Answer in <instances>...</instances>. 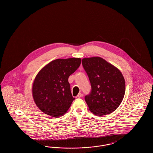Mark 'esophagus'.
I'll return each instance as SVG.
<instances>
[{"label":"esophagus","mask_w":153,"mask_h":153,"mask_svg":"<svg viewBox=\"0 0 153 153\" xmlns=\"http://www.w3.org/2000/svg\"><path fill=\"white\" fill-rule=\"evenodd\" d=\"M82 94H81V93H79V94L77 95V97H79V98H80V97H82Z\"/></svg>","instance_id":"esophagus-1"}]
</instances>
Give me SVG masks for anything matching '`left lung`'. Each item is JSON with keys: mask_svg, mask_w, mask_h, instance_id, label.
Returning a JSON list of instances; mask_svg holds the SVG:
<instances>
[{"mask_svg": "<svg viewBox=\"0 0 153 153\" xmlns=\"http://www.w3.org/2000/svg\"><path fill=\"white\" fill-rule=\"evenodd\" d=\"M82 64L87 73L91 91L85 96L89 109L103 116L117 109L123 99L125 80L115 66L99 57L83 58Z\"/></svg>", "mask_w": 153, "mask_h": 153, "instance_id": "obj_1", "label": "left lung"}]
</instances>
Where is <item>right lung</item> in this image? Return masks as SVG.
<instances>
[{
  "instance_id": "add662e5",
  "label": "right lung",
  "mask_w": 153,
  "mask_h": 153,
  "mask_svg": "<svg viewBox=\"0 0 153 153\" xmlns=\"http://www.w3.org/2000/svg\"><path fill=\"white\" fill-rule=\"evenodd\" d=\"M80 58L57 59L45 66L34 79L32 92L35 103L45 114L62 116L74 100L68 78L80 66Z\"/></svg>"
}]
</instances>
